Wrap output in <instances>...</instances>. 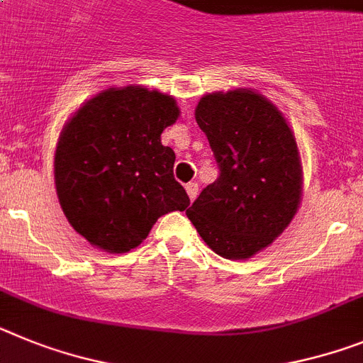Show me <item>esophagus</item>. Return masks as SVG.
<instances>
[{"label":"esophagus","instance_id":"obj_1","mask_svg":"<svg viewBox=\"0 0 363 363\" xmlns=\"http://www.w3.org/2000/svg\"><path fill=\"white\" fill-rule=\"evenodd\" d=\"M185 191H187L189 198H191V200H194V198L198 196V184H196V182H191V184L185 185Z\"/></svg>","mask_w":363,"mask_h":363}]
</instances>
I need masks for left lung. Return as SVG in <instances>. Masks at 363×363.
Wrapping results in <instances>:
<instances>
[{
  "mask_svg": "<svg viewBox=\"0 0 363 363\" xmlns=\"http://www.w3.org/2000/svg\"><path fill=\"white\" fill-rule=\"evenodd\" d=\"M220 176L187 209L216 255L244 261L290 225L303 196L296 135L274 102L252 88L207 93L194 110Z\"/></svg>",
  "mask_w": 363,
  "mask_h": 363,
  "instance_id": "8db88e82",
  "label": "left lung"
}]
</instances>
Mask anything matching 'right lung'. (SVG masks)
Listing matches in <instances>:
<instances>
[{
  "label": "right lung",
  "mask_w": 363,
  "mask_h": 363,
  "mask_svg": "<svg viewBox=\"0 0 363 363\" xmlns=\"http://www.w3.org/2000/svg\"><path fill=\"white\" fill-rule=\"evenodd\" d=\"M179 108L145 86L108 88L71 116L55 152V185L67 222L108 253L138 247L160 216L185 211L176 154L161 145Z\"/></svg>",
  "instance_id": "obj_1"
}]
</instances>
